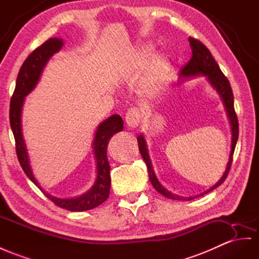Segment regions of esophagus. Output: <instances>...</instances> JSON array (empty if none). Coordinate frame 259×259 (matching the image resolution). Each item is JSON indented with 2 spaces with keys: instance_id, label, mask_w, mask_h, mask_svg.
Masks as SVG:
<instances>
[{
  "instance_id": "esophagus-1",
  "label": "esophagus",
  "mask_w": 259,
  "mask_h": 259,
  "mask_svg": "<svg viewBox=\"0 0 259 259\" xmlns=\"http://www.w3.org/2000/svg\"><path fill=\"white\" fill-rule=\"evenodd\" d=\"M140 119H141L140 112H139V110L136 108L129 109L127 115H125V122H127L128 127L131 129L138 127L139 123H140Z\"/></svg>"
}]
</instances>
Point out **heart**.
Segmentation results:
<instances>
[{"mask_svg":"<svg viewBox=\"0 0 259 259\" xmlns=\"http://www.w3.org/2000/svg\"><path fill=\"white\" fill-rule=\"evenodd\" d=\"M152 52L151 46H143L138 50L129 66L131 77L141 78L138 86V94L143 103H153L162 98L167 89L169 65L166 58L156 57L149 63Z\"/></svg>","mask_w":259,"mask_h":259,"instance_id":"1","label":"heart"}]
</instances>
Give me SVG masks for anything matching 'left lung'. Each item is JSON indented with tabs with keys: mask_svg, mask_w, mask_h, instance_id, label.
<instances>
[{
	"mask_svg": "<svg viewBox=\"0 0 259 259\" xmlns=\"http://www.w3.org/2000/svg\"><path fill=\"white\" fill-rule=\"evenodd\" d=\"M188 41L191 48V54H193V57L189 60V62L184 66L182 72H181V77L180 79L184 81V79H188L191 77H197V76H205L207 77V82L210 84V86L217 93L219 97L221 98V101L223 103V106L225 108V111H227V116L229 119V122L231 125V151H230V155H229V161L227 164V168H225L224 173L222 177L219 180V182L213 185L211 188L208 190H205L204 193L200 194L199 196H202L204 194H208L209 191L215 189L217 187L220 186V185L225 181V178L228 176V173L231 167L232 164V158H233V153L235 150V145L237 142V138H238V121H237V117L234 110V98H233V92H232L231 85L229 79L224 76L222 71L219 68L218 63L212 57L211 52L209 49L205 47L203 44H201L197 39H194L189 37ZM138 144H139V150H140V153L143 157V160L147 164L148 170H149V178L151 184L153 185V187L155 190H157L158 193L163 195L164 197L173 199V200H185L188 201L194 199L196 197H183V196H178L173 193H170L169 190L165 188L163 185L158 182L157 177L155 175V171L153 168V165H152L151 158L149 155V150H148V144L147 140L142 134L139 135L137 138Z\"/></svg>",
	"mask_w": 259,
	"mask_h": 259,
	"instance_id": "8db88e82",
	"label": "left lung"
}]
</instances>
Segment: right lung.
<instances>
[{"label": "right lung", "instance_id": "obj_1", "mask_svg": "<svg viewBox=\"0 0 259 259\" xmlns=\"http://www.w3.org/2000/svg\"><path fill=\"white\" fill-rule=\"evenodd\" d=\"M63 45L62 38H50L40 47L32 51L26 59L18 72L15 91L11 99L10 123L15 138L18 161L25 174L58 207L69 211L79 212L94 209L107 200L111 183L110 165L107 160V145L112 136L119 131H122L123 121L119 115H112L97 125L92 142L93 154H94L96 163V177L93 186L86 193L73 198H59L48 194L41 188L30 165L27 145H26L23 135L22 112L26 96L34 91L40 79L45 66L47 65L52 56L62 49Z\"/></svg>", "mask_w": 259, "mask_h": 259}]
</instances>
